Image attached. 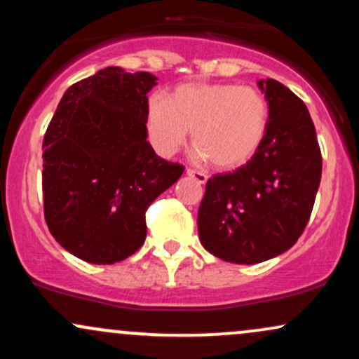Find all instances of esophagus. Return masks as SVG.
I'll use <instances>...</instances> for the list:
<instances>
[{
  "label": "esophagus",
  "mask_w": 359,
  "mask_h": 359,
  "mask_svg": "<svg viewBox=\"0 0 359 359\" xmlns=\"http://www.w3.org/2000/svg\"><path fill=\"white\" fill-rule=\"evenodd\" d=\"M185 174H187L189 177H192V179L196 180V182H199V184L208 182V175L203 174V172H199V170H194V168H187V172H185Z\"/></svg>",
  "instance_id": "esophagus-1"
}]
</instances>
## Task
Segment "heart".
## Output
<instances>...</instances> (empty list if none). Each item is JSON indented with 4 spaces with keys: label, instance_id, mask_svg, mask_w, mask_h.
Returning a JSON list of instances; mask_svg holds the SVG:
<instances>
[{
    "label": "heart",
    "instance_id": "1",
    "mask_svg": "<svg viewBox=\"0 0 359 359\" xmlns=\"http://www.w3.org/2000/svg\"><path fill=\"white\" fill-rule=\"evenodd\" d=\"M270 108L265 96L248 86L189 82L168 97L148 100L147 126L155 150L172 156L192 130L194 155L221 170L245 165L265 140Z\"/></svg>",
    "mask_w": 359,
    "mask_h": 359
}]
</instances>
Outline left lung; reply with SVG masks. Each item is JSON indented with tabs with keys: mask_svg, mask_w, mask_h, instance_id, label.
Here are the masks:
<instances>
[{
	"mask_svg": "<svg viewBox=\"0 0 359 359\" xmlns=\"http://www.w3.org/2000/svg\"><path fill=\"white\" fill-rule=\"evenodd\" d=\"M258 88L270 108L265 140L246 165L208 180L197 212L204 248L238 265L266 262L297 243L323 174L304 101L275 79H259Z\"/></svg>",
	"mask_w": 359,
	"mask_h": 359,
	"instance_id": "1",
	"label": "left lung"
}]
</instances>
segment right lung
<instances>
[{"mask_svg": "<svg viewBox=\"0 0 359 359\" xmlns=\"http://www.w3.org/2000/svg\"><path fill=\"white\" fill-rule=\"evenodd\" d=\"M156 77L106 67L64 93L43 138V211L57 243L94 265L142 248L145 212L184 165L147 142V106Z\"/></svg>", "mask_w": 359, "mask_h": 359, "instance_id": "1", "label": "right lung"}]
</instances>
